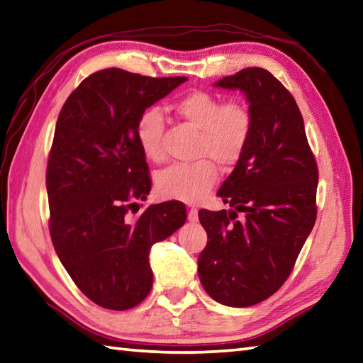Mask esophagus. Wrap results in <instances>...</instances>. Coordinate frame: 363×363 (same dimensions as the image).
Segmentation results:
<instances>
[{
	"mask_svg": "<svg viewBox=\"0 0 363 363\" xmlns=\"http://www.w3.org/2000/svg\"><path fill=\"white\" fill-rule=\"evenodd\" d=\"M197 219H199V211L196 208H191L188 211V220L189 222H197Z\"/></svg>",
	"mask_w": 363,
	"mask_h": 363,
	"instance_id": "obj_1",
	"label": "esophagus"
}]
</instances>
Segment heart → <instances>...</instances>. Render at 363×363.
Returning a JSON list of instances; mask_svg holds the SVG:
<instances>
[{
	"label": "heart",
	"mask_w": 363,
	"mask_h": 363,
	"mask_svg": "<svg viewBox=\"0 0 363 363\" xmlns=\"http://www.w3.org/2000/svg\"><path fill=\"white\" fill-rule=\"evenodd\" d=\"M171 108L199 130L196 154L203 158L166 167L157 177V189L163 199L197 203L211 191L219 177L216 164L208 158L223 167L235 166L252 140L253 113L245 102L223 104L219 96L203 90L183 94ZM163 133V113L158 108L144 110L136 121L135 136L143 155L155 163L164 158Z\"/></svg>",
	"instance_id": "1"
}]
</instances>
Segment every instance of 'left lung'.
Listing matches in <instances>:
<instances>
[{
	"mask_svg": "<svg viewBox=\"0 0 363 363\" xmlns=\"http://www.w3.org/2000/svg\"><path fill=\"white\" fill-rule=\"evenodd\" d=\"M214 85L242 91L255 125L217 191L233 209L199 211L209 239L199 278L217 303L247 308L267 300L291 275L315 223L318 167L294 96L267 69H240Z\"/></svg>",
	"mask_w": 363,
	"mask_h": 363,
	"instance_id": "obj_1",
	"label": "left lung"
}]
</instances>
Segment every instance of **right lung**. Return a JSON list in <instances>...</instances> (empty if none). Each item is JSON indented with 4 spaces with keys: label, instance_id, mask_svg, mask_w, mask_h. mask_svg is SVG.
I'll return each instance as SVG.
<instances>
[{
    "label": "right lung",
    "instance_id": "obj_1",
    "mask_svg": "<svg viewBox=\"0 0 363 363\" xmlns=\"http://www.w3.org/2000/svg\"><path fill=\"white\" fill-rule=\"evenodd\" d=\"M186 80L101 69L59 113L46 167L50 233L63 267L101 308L140 304L154 281L152 245L186 222V208L175 200L133 216L152 186L136 121Z\"/></svg>",
    "mask_w": 363,
    "mask_h": 363
}]
</instances>
